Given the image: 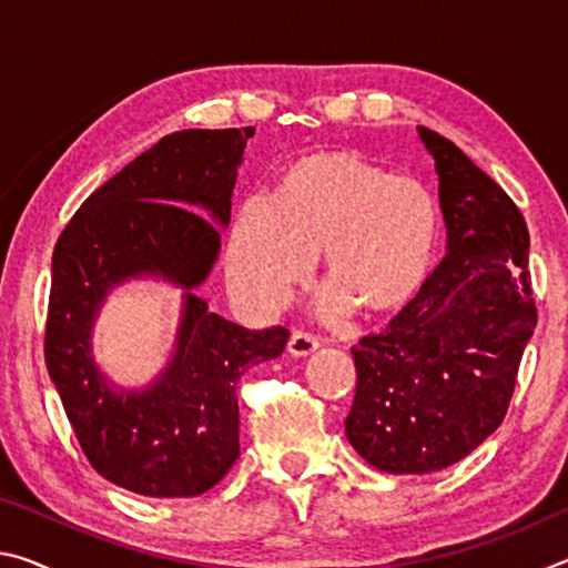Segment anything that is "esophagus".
I'll return each instance as SVG.
<instances>
[{
    "instance_id": "esophagus-1",
    "label": "esophagus",
    "mask_w": 568,
    "mask_h": 568,
    "mask_svg": "<svg viewBox=\"0 0 568 568\" xmlns=\"http://www.w3.org/2000/svg\"><path fill=\"white\" fill-rule=\"evenodd\" d=\"M318 348H321L318 338H313L311 333H303V331H295L291 335V341H287V353L295 355V358H307V355H313Z\"/></svg>"
}]
</instances>
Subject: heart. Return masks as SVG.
<instances>
[{
	"label": "heart",
	"instance_id": "heart-1",
	"mask_svg": "<svg viewBox=\"0 0 568 568\" xmlns=\"http://www.w3.org/2000/svg\"><path fill=\"white\" fill-rule=\"evenodd\" d=\"M438 245V207L418 180L355 152L305 158L275 203L250 197L230 230L227 285L253 315L287 305L323 253L325 311L388 315L413 301Z\"/></svg>",
	"mask_w": 568,
	"mask_h": 568
}]
</instances>
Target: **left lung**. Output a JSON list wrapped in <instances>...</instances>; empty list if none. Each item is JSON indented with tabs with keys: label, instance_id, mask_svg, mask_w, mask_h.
I'll list each match as a JSON object with an SVG mask.
<instances>
[{
	"label": "left lung",
	"instance_id": "left-lung-1",
	"mask_svg": "<svg viewBox=\"0 0 568 568\" xmlns=\"http://www.w3.org/2000/svg\"><path fill=\"white\" fill-rule=\"evenodd\" d=\"M418 134L436 160L448 255L386 331L353 348L345 418L351 446L388 474L448 468L484 444L536 328L521 210L454 142Z\"/></svg>",
	"mask_w": 568,
	"mask_h": 568
}]
</instances>
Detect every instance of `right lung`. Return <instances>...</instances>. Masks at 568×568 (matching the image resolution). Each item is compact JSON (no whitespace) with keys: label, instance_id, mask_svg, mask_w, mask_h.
<instances>
[{"label":"right lung","instance_id":"obj_1","mask_svg":"<svg viewBox=\"0 0 568 568\" xmlns=\"http://www.w3.org/2000/svg\"><path fill=\"white\" fill-rule=\"evenodd\" d=\"M253 132L168 134L94 190L54 245L47 371L92 468L132 494L210 491L240 456L237 381L291 335L247 331L195 295L217 261ZM142 276L181 287V325L166 368L145 389H122L93 363L91 331L113 287Z\"/></svg>","mask_w":568,"mask_h":568}]
</instances>
